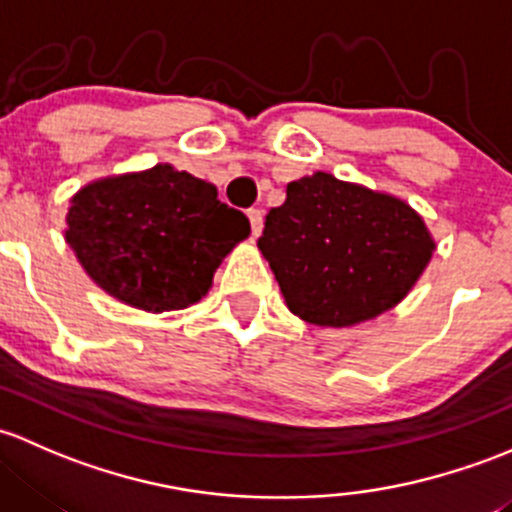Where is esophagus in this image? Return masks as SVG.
<instances>
[{"mask_svg": "<svg viewBox=\"0 0 512 512\" xmlns=\"http://www.w3.org/2000/svg\"><path fill=\"white\" fill-rule=\"evenodd\" d=\"M249 221H251V231L254 236H258L263 231V212L261 209H249Z\"/></svg>", "mask_w": 512, "mask_h": 512, "instance_id": "34e87169", "label": "esophagus"}]
</instances>
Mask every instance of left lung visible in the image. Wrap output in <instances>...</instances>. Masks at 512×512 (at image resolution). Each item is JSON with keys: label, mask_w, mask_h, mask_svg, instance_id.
Segmentation results:
<instances>
[{"label": "left lung", "mask_w": 512, "mask_h": 512, "mask_svg": "<svg viewBox=\"0 0 512 512\" xmlns=\"http://www.w3.org/2000/svg\"><path fill=\"white\" fill-rule=\"evenodd\" d=\"M258 249L288 310L320 328H350L394 308L436 244L402 199L315 172L288 184Z\"/></svg>", "instance_id": "obj_1"}]
</instances>
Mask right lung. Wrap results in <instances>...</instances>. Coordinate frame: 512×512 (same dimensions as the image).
I'll list each match as a JSON object with an SVG mask.
<instances>
[{"label": "right lung", "instance_id": "add662e5", "mask_svg": "<svg viewBox=\"0 0 512 512\" xmlns=\"http://www.w3.org/2000/svg\"><path fill=\"white\" fill-rule=\"evenodd\" d=\"M66 244L105 293L147 313L182 310L212 288L214 271L251 224L217 187L172 165L105 177L78 189Z\"/></svg>", "mask_w": 512, "mask_h": 512}]
</instances>
